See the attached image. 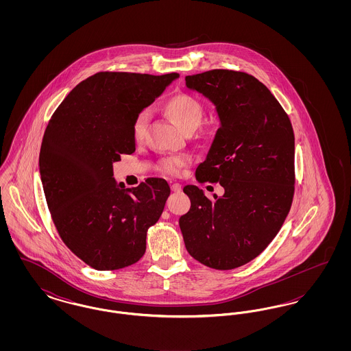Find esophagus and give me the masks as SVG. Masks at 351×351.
<instances>
[{"label": "esophagus", "instance_id": "esophagus-1", "mask_svg": "<svg viewBox=\"0 0 351 351\" xmlns=\"http://www.w3.org/2000/svg\"><path fill=\"white\" fill-rule=\"evenodd\" d=\"M171 191L175 193H179L182 191V185L180 184L175 183L171 185Z\"/></svg>", "mask_w": 351, "mask_h": 351}]
</instances>
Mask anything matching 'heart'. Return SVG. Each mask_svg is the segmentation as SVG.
Wrapping results in <instances>:
<instances>
[{
  "label": "heart",
  "mask_w": 351,
  "mask_h": 351,
  "mask_svg": "<svg viewBox=\"0 0 351 351\" xmlns=\"http://www.w3.org/2000/svg\"><path fill=\"white\" fill-rule=\"evenodd\" d=\"M163 109L171 119L185 133L197 129L202 119V106L200 102L185 93H179L169 97L165 102ZM149 118L150 116L147 110H142L136 114L133 122V136L135 141H141L143 138L149 123ZM189 163L191 158L188 155L167 156L162 159L160 169L167 175L178 176L182 172V169Z\"/></svg>",
  "instance_id": "obj_1"
}]
</instances>
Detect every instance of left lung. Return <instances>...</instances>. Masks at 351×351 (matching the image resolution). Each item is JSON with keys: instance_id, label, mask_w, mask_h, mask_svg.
I'll return each instance as SVG.
<instances>
[{"instance_id": "8db88e82", "label": "left lung", "mask_w": 351, "mask_h": 351, "mask_svg": "<svg viewBox=\"0 0 351 351\" xmlns=\"http://www.w3.org/2000/svg\"><path fill=\"white\" fill-rule=\"evenodd\" d=\"M210 101L219 128L196 179L219 183L209 200L185 185L191 209L179 219L186 251L202 265L233 269L269 245L287 217L295 191V135L279 101L245 72L213 69L185 77Z\"/></svg>"}]
</instances>
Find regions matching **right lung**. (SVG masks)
Returning a JSON list of instances; mask_svg holds the SVG:
<instances>
[{"mask_svg": "<svg viewBox=\"0 0 351 351\" xmlns=\"http://www.w3.org/2000/svg\"><path fill=\"white\" fill-rule=\"evenodd\" d=\"M179 73L99 72L77 84L52 114L39 172L51 217L68 249L95 269L138 262L146 232L171 193L165 179L135 188L113 178V163L133 154V122Z\"/></svg>", "mask_w": 351, "mask_h": 351, "instance_id": "right-lung-1", "label": "right lung"}]
</instances>
